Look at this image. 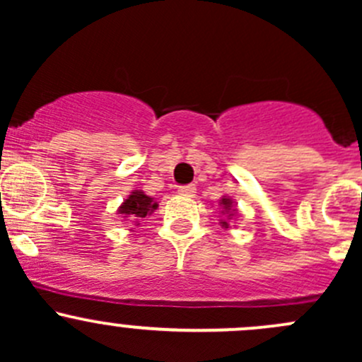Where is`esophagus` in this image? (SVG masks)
<instances>
[{
	"instance_id": "esophagus-1",
	"label": "esophagus",
	"mask_w": 362,
	"mask_h": 362,
	"mask_svg": "<svg viewBox=\"0 0 362 362\" xmlns=\"http://www.w3.org/2000/svg\"><path fill=\"white\" fill-rule=\"evenodd\" d=\"M196 192V185H182L178 187V194L180 196H194Z\"/></svg>"
}]
</instances>
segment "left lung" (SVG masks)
<instances>
[{
    "mask_svg": "<svg viewBox=\"0 0 362 362\" xmlns=\"http://www.w3.org/2000/svg\"><path fill=\"white\" fill-rule=\"evenodd\" d=\"M233 203H235V202H233L231 198H226V196H224V198L221 199L222 214H228V217H233V215H236V211H238V210H236V206H235V204H233ZM221 224L224 226V228H229V224H228V222H226V221L221 222Z\"/></svg>",
    "mask_w": 362,
    "mask_h": 362,
    "instance_id": "8db88e82",
    "label": "left lung"
}]
</instances>
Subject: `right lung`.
Masks as SVG:
<instances>
[{
    "label": "right lung",
    "instance_id": "1",
    "mask_svg": "<svg viewBox=\"0 0 362 362\" xmlns=\"http://www.w3.org/2000/svg\"><path fill=\"white\" fill-rule=\"evenodd\" d=\"M156 208H158V203L154 202V198H151V196H147L141 191H133L129 194V198L124 199V203L120 204L117 211L124 218H127V221L138 222V218L147 217Z\"/></svg>",
    "mask_w": 362,
    "mask_h": 362
}]
</instances>
